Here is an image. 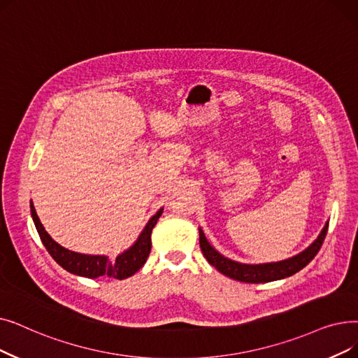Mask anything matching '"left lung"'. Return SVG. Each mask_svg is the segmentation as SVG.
<instances>
[{"label":"left lung","mask_w":358,"mask_h":358,"mask_svg":"<svg viewBox=\"0 0 358 358\" xmlns=\"http://www.w3.org/2000/svg\"><path fill=\"white\" fill-rule=\"evenodd\" d=\"M328 227H329L328 224L324 225L317 240L312 245L307 247L303 253L282 262L263 263V265H243V263L224 257L208 243L201 229H199V243H200L201 253H203L206 260L221 273L236 279V281L248 282V284H263V282H271V281H276V279L291 276L294 273H297L299 271H301L304 266H307L319 253L320 247L324 241L326 232H328Z\"/></svg>","instance_id":"1"}]
</instances>
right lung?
Listing matches in <instances>:
<instances>
[{"label": "right lung", "mask_w": 358, "mask_h": 358, "mask_svg": "<svg viewBox=\"0 0 358 358\" xmlns=\"http://www.w3.org/2000/svg\"><path fill=\"white\" fill-rule=\"evenodd\" d=\"M30 212H32V217H34L35 227L38 229V234L41 237V241L43 243L45 248L48 250V253L52 256V259L58 263V265L63 266L66 271L74 275H80L92 279L103 276V275L115 278V279H124V278L131 276L133 273H136L138 269H141L145 265V262L150 253L152 229L155 225H157V221L162 215V209H159L150 217V221L145 227L143 232L136 241V244L130 247L127 252L120 255L115 260H110L105 256L80 255L61 247L58 243H55L50 237L48 232L45 231L43 225L41 224L39 217L36 215L34 203H30Z\"/></svg>", "instance_id": "add662e5"}]
</instances>
